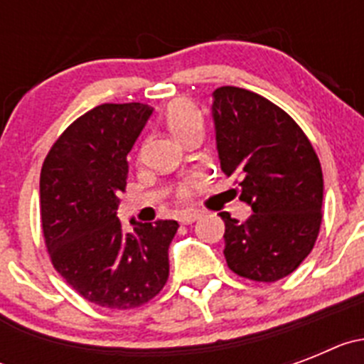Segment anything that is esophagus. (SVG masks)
Listing matches in <instances>:
<instances>
[{"label": "esophagus", "mask_w": 364, "mask_h": 364, "mask_svg": "<svg viewBox=\"0 0 364 364\" xmlns=\"http://www.w3.org/2000/svg\"><path fill=\"white\" fill-rule=\"evenodd\" d=\"M198 217H200L198 211H184V213L178 215V220L182 222V224H191V222L197 220Z\"/></svg>", "instance_id": "1"}]
</instances>
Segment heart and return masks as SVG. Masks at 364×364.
<instances>
[{
    "label": "heart",
    "mask_w": 364,
    "mask_h": 364,
    "mask_svg": "<svg viewBox=\"0 0 364 364\" xmlns=\"http://www.w3.org/2000/svg\"><path fill=\"white\" fill-rule=\"evenodd\" d=\"M166 125L178 140H184L191 131L202 129V117L198 109L186 100H176L166 111ZM200 182V176L193 175L182 180L176 188V197L188 198L191 195L193 188Z\"/></svg>",
    "instance_id": "b5f03b06"
}]
</instances>
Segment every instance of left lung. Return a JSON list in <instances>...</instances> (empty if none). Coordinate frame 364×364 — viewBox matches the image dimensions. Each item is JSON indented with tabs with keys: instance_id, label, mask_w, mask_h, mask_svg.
Returning a JSON list of instances; mask_svg holds the SVG:
<instances>
[{
	"instance_id": "obj_1",
	"label": "left lung",
	"mask_w": 364,
	"mask_h": 364,
	"mask_svg": "<svg viewBox=\"0 0 364 364\" xmlns=\"http://www.w3.org/2000/svg\"><path fill=\"white\" fill-rule=\"evenodd\" d=\"M213 98L222 171L237 178L239 198L253 210L244 222L220 213L228 268L275 282L301 266L319 237L321 162L297 122L264 96L224 85Z\"/></svg>"
}]
</instances>
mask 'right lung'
I'll return each instance as SVG.
<instances>
[{"label": "right lung", "mask_w": 364, "mask_h": 364, "mask_svg": "<svg viewBox=\"0 0 364 364\" xmlns=\"http://www.w3.org/2000/svg\"><path fill=\"white\" fill-rule=\"evenodd\" d=\"M153 109L102 104L60 134L41 166V230L54 269L92 304L131 310L162 291L176 220L124 231L117 210L127 186V153ZM134 224V220H131Z\"/></svg>", "instance_id": "right-lung-1"}]
</instances>
